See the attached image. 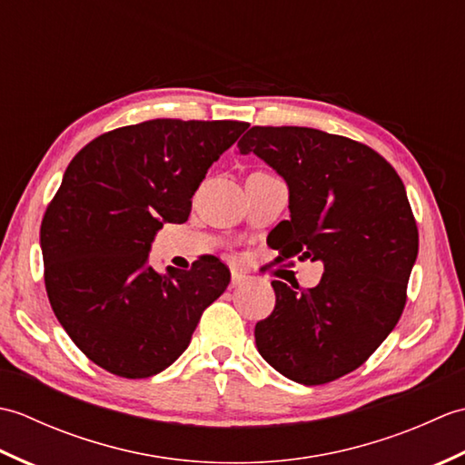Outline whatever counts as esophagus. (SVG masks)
<instances>
[{"label":"esophagus","instance_id":"34e87169","mask_svg":"<svg viewBox=\"0 0 465 465\" xmlns=\"http://www.w3.org/2000/svg\"><path fill=\"white\" fill-rule=\"evenodd\" d=\"M245 282H248V275L242 273V272H232V282H230V288H240V285H243Z\"/></svg>","mask_w":465,"mask_h":465}]
</instances>
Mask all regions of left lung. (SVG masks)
<instances>
[{
	"instance_id": "8db88e82",
	"label": "left lung",
	"mask_w": 465,
	"mask_h": 465,
	"mask_svg": "<svg viewBox=\"0 0 465 465\" xmlns=\"http://www.w3.org/2000/svg\"><path fill=\"white\" fill-rule=\"evenodd\" d=\"M238 147L288 183L290 220L272 248L325 270L310 290L272 282L275 308L255 323L258 351L292 381L338 380L380 348L406 305L418 258L406 187L371 147L313 127L255 125Z\"/></svg>"
}]
</instances>
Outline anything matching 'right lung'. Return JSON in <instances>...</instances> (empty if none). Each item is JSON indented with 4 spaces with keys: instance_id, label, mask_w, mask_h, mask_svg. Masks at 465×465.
<instances>
[{
    "instance_id": "right-lung-1",
    "label": "right lung",
    "mask_w": 465,
    "mask_h": 465,
    "mask_svg": "<svg viewBox=\"0 0 465 465\" xmlns=\"http://www.w3.org/2000/svg\"><path fill=\"white\" fill-rule=\"evenodd\" d=\"M245 122L150 120L87 143L67 165L39 232L49 303L100 368L140 380L190 345L203 310L225 292L217 258L157 273L150 250L163 223H183L212 163Z\"/></svg>"
}]
</instances>
